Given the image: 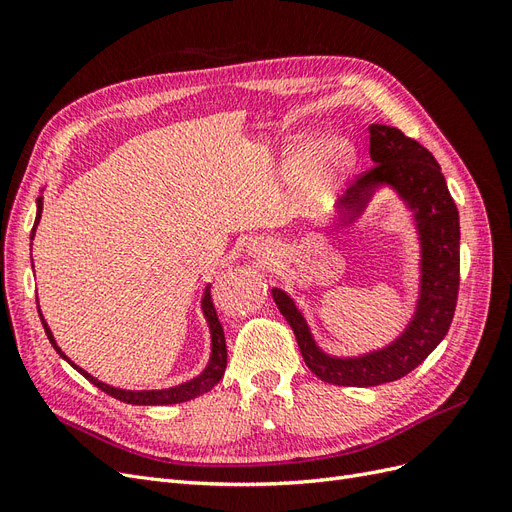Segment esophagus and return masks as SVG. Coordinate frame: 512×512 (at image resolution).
Wrapping results in <instances>:
<instances>
[{
  "label": "esophagus",
  "mask_w": 512,
  "mask_h": 512,
  "mask_svg": "<svg viewBox=\"0 0 512 512\" xmlns=\"http://www.w3.org/2000/svg\"><path fill=\"white\" fill-rule=\"evenodd\" d=\"M247 254L254 258L267 260L273 256V245H269L267 241H252V243H247Z\"/></svg>",
  "instance_id": "esophagus-1"
}]
</instances>
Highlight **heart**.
I'll list each match as a JSON object with an SVG mask.
<instances>
[{
    "label": "heart",
    "instance_id": "heart-1",
    "mask_svg": "<svg viewBox=\"0 0 512 512\" xmlns=\"http://www.w3.org/2000/svg\"><path fill=\"white\" fill-rule=\"evenodd\" d=\"M352 151L342 141L322 143L309 158V166L303 177V192L309 198H320L329 185L350 168Z\"/></svg>",
    "mask_w": 512,
    "mask_h": 512
}]
</instances>
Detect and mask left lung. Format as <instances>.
Here are the masks:
<instances>
[{"instance_id": "8db88e82", "label": "left lung", "mask_w": 512, "mask_h": 512, "mask_svg": "<svg viewBox=\"0 0 512 512\" xmlns=\"http://www.w3.org/2000/svg\"><path fill=\"white\" fill-rule=\"evenodd\" d=\"M369 158L376 166L339 198L327 228L329 235L352 228L382 190L406 207L418 243L416 299L406 327L382 348L331 354L318 344L303 307L284 288H271L305 365L324 382L363 389L404 378L436 350L453 322L459 290V211L436 158L414 138L380 123L369 126Z\"/></svg>"}]
</instances>
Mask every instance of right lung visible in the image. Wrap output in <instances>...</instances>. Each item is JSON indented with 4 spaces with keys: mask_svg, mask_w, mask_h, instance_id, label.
I'll list each match as a JSON object with an SVG mask.
<instances>
[{
    "mask_svg": "<svg viewBox=\"0 0 512 512\" xmlns=\"http://www.w3.org/2000/svg\"><path fill=\"white\" fill-rule=\"evenodd\" d=\"M46 190V185L40 190V196L36 200V222H34V228H32V241L36 237V228L40 224V218H42V192ZM32 267H34V260H32ZM211 286L207 284L205 290H203V299H200V312H203L205 316V322L209 327V361L207 365L198 371V374L190 380L185 382H179V384H173V386H166V389H143V391H134V389H119V386H113V384H106L98 378H94L89 374V371H85L83 367L76 365L70 356L59 348V344L55 342V335L51 331L49 324H46L42 312H40V305H38V314H40V320H42V327H44V333L46 337H49V342L53 344L55 352L61 356V359L68 361L76 371H79L81 376H85L91 384L98 386L100 391H104L106 395H111L119 401H123V404H132V406H168V404H181V401H190L194 397H200L205 395L207 391H211L215 384H218L224 376L226 371V339H224V329L222 324L218 320V314H215V307H213V301H211Z\"/></svg>",
    "mask_w": 512,
    "mask_h": 512,
    "instance_id": "right-lung-1",
    "label": "right lung"
}]
</instances>
